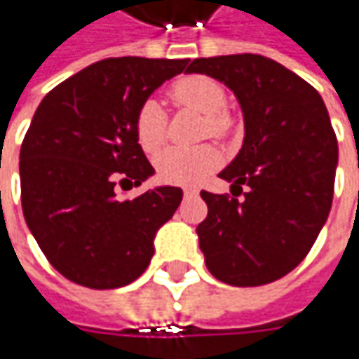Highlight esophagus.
Wrapping results in <instances>:
<instances>
[{
  "mask_svg": "<svg viewBox=\"0 0 359 359\" xmlns=\"http://www.w3.org/2000/svg\"><path fill=\"white\" fill-rule=\"evenodd\" d=\"M184 196L186 198H194V196H198V189L196 187H184Z\"/></svg>",
  "mask_w": 359,
  "mask_h": 359,
  "instance_id": "obj_1",
  "label": "esophagus"
}]
</instances>
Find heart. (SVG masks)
Returning <instances> with one entry per match:
<instances>
[{
  "instance_id": "obj_1",
  "label": "heart",
  "mask_w": 359,
  "mask_h": 359,
  "mask_svg": "<svg viewBox=\"0 0 359 359\" xmlns=\"http://www.w3.org/2000/svg\"><path fill=\"white\" fill-rule=\"evenodd\" d=\"M173 104L198 109L205 116L203 133L226 137L233 130V119L226 114L228 97L224 88L205 76H186L173 81L168 90ZM135 137L145 154H156L165 142V116L158 100L149 97L140 105L135 116ZM222 154L214 145L196 149H168L156 159L159 177L168 184L194 186L219 168Z\"/></svg>"
}]
</instances>
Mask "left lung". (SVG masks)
I'll use <instances>...</instances> for the list:
<instances>
[{
    "label": "left lung",
    "instance_id": "1",
    "mask_svg": "<svg viewBox=\"0 0 359 359\" xmlns=\"http://www.w3.org/2000/svg\"><path fill=\"white\" fill-rule=\"evenodd\" d=\"M187 74L228 86L245 128L240 154L219 172L231 195L246 187L244 200L201 191L205 266L238 287L276 282L308 255L332 208L338 140L324 100L282 63L255 53L200 57Z\"/></svg>",
    "mask_w": 359,
    "mask_h": 359
}]
</instances>
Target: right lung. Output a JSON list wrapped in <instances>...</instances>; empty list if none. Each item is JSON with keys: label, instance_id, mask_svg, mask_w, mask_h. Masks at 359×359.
I'll use <instances>...</instances> for the list:
<instances>
[{"label": "right lung", "instance_id": "obj_1", "mask_svg": "<svg viewBox=\"0 0 359 359\" xmlns=\"http://www.w3.org/2000/svg\"><path fill=\"white\" fill-rule=\"evenodd\" d=\"M189 60L109 57L49 91L20 151L23 217L48 262L69 282L114 290L144 273L158 229L184 191L159 186L133 200L154 168L135 137L140 105Z\"/></svg>", "mask_w": 359, "mask_h": 359}]
</instances>
